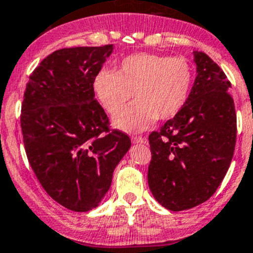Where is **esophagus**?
<instances>
[{"instance_id":"obj_1","label":"esophagus","mask_w":253,"mask_h":253,"mask_svg":"<svg viewBox=\"0 0 253 253\" xmlns=\"http://www.w3.org/2000/svg\"><path fill=\"white\" fill-rule=\"evenodd\" d=\"M131 141L134 144H144L146 143V139L144 136H139V135H133L131 136Z\"/></svg>"}]
</instances>
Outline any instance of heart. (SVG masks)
I'll return each mask as SVG.
<instances>
[{
	"instance_id": "obj_1",
	"label": "heart",
	"mask_w": 253,
	"mask_h": 253,
	"mask_svg": "<svg viewBox=\"0 0 253 253\" xmlns=\"http://www.w3.org/2000/svg\"><path fill=\"white\" fill-rule=\"evenodd\" d=\"M192 84V67L184 57L140 53L123 59L117 71H100L94 90L109 114L125 130H143L155 119H169L184 107Z\"/></svg>"
}]
</instances>
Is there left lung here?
Here are the masks:
<instances>
[{
	"label": "left lung",
	"instance_id": "left-lung-1",
	"mask_svg": "<svg viewBox=\"0 0 253 253\" xmlns=\"http://www.w3.org/2000/svg\"><path fill=\"white\" fill-rule=\"evenodd\" d=\"M194 57L197 76L184 107L149 135V187L171 211L189 210L215 194L236 144L230 81L206 53L195 50Z\"/></svg>",
	"mask_w": 253,
	"mask_h": 253
}]
</instances>
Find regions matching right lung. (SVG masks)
<instances>
[{
	"instance_id": "1",
	"label": "right lung",
	"mask_w": 253,
	"mask_h": 253,
	"mask_svg": "<svg viewBox=\"0 0 253 253\" xmlns=\"http://www.w3.org/2000/svg\"><path fill=\"white\" fill-rule=\"evenodd\" d=\"M112 52L113 44L54 50L32 72L23 94L28 163L53 200L77 212L97 208L131 145L94 99V79Z\"/></svg>"
}]
</instances>
